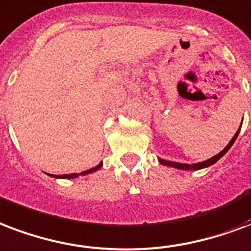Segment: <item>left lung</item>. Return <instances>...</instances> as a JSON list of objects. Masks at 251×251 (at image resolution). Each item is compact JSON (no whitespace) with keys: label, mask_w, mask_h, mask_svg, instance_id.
Segmentation results:
<instances>
[{"label":"left lung","mask_w":251,"mask_h":251,"mask_svg":"<svg viewBox=\"0 0 251 251\" xmlns=\"http://www.w3.org/2000/svg\"><path fill=\"white\" fill-rule=\"evenodd\" d=\"M241 125H242V124H241ZM240 130H241V127L237 130V133L233 135V138L230 139V142L227 143L226 147H225L223 151H220L217 155L212 156V158L204 160V162H200V163H194V164H187V163H177V162H171V160H164V159H160L159 158V163L163 164V166H168V167L179 168V170H185V171H188V170H201V168L209 167V166H212V164H215L216 162H217V160L221 158V156H224L225 154H226L227 150H229V149L233 146V143H234V141H236L237 137H238Z\"/></svg>","instance_id":"1"}]
</instances>
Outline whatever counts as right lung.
Returning a JSON list of instances; mask_svg holds the SVG:
<instances>
[{"instance_id": "obj_1", "label": "right lung", "mask_w": 251, "mask_h": 251, "mask_svg": "<svg viewBox=\"0 0 251 251\" xmlns=\"http://www.w3.org/2000/svg\"><path fill=\"white\" fill-rule=\"evenodd\" d=\"M102 167V162L101 163H99L96 167L91 168V170H87V171H83L80 172V174H66V175H51L50 174V176H53V177H59V179H74V177H77L79 175H88V174H92V172L97 171V170H100V168Z\"/></svg>"}]
</instances>
